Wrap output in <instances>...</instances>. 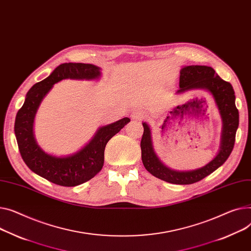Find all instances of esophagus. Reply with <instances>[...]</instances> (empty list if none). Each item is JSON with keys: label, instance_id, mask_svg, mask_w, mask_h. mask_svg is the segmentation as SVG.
Returning a JSON list of instances; mask_svg holds the SVG:
<instances>
[{"label": "esophagus", "instance_id": "obj_1", "mask_svg": "<svg viewBox=\"0 0 251 251\" xmlns=\"http://www.w3.org/2000/svg\"><path fill=\"white\" fill-rule=\"evenodd\" d=\"M132 119L133 120H142V119H144L145 118V114L144 113H142V112H139V111H137V112H134L132 114Z\"/></svg>", "mask_w": 251, "mask_h": 251}]
</instances>
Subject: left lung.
Instances as JSON below:
<instances>
[{"label":"left lung","instance_id":"1","mask_svg":"<svg viewBox=\"0 0 251 251\" xmlns=\"http://www.w3.org/2000/svg\"><path fill=\"white\" fill-rule=\"evenodd\" d=\"M179 90L183 93L190 90L203 89L212 94L220 111L223 131L220 151L211 162L203 168L190 172H176L166 166L156 156L150 136V129L143 123L141 138V158L144 168L152 176L176 185H191L203 179L221 166L229 157L235 143L236 130L239 124V113L235 106V95L231 83L222 79L215 71L206 65H189L180 71Z\"/></svg>","mask_w":251,"mask_h":251}]
</instances>
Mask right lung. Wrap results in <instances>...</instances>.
<instances>
[{"label": "right lung", "mask_w": 251, "mask_h": 251, "mask_svg": "<svg viewBox=\"0 0 251 251\" xmlns=\"http://www.w3.org/2000/svg\"><path fill=\"white\" fill-rule=\"evenodd\" d=\"M100 69L89 63H62L48 77L35 83L26 95L25 102L16 115L15 134L20 154L28 168L36 175L62 187H75L93 178L104 165L108 141L130 119L125 118L100 128L95 137L78 152L68 157H55L42 151L33 135V121L44 96L54 83L64 78L93 79Z\"/></svg>", "instance_id": "add662e5"}]
</instances>
